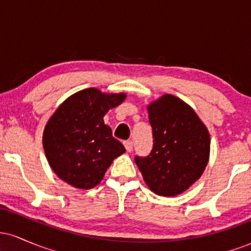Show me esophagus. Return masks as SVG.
<instances>
[{
	"instance_id": "esophagus-1",
	"label": "esophagus",
	"mask_w": 251,
	"mask_h": 251,
	"mask_svg": "<svg viewBox=\"0 0 251 251\" xmlns=\"http://www.w3.org/2000/svg\"><path fill=\"white\" fill-rule=\"evenodd\" d=\"M124 146H125L126 151L131 152L133 150V142L132 140H126V142H124Z\"/></svg>"
}]
</instances>
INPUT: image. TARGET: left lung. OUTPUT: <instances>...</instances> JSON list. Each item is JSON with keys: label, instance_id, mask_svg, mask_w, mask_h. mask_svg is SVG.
<instances>
[{"label": "left lung", "instance_id": "obj_1", "mask_svg": "<svg viewBox=\"0 0 251 251\" xmlns=\"http://www.w3.org/2000/svg\"><path fill=\"white\" fill-rule=\"evenodd\" d=\"M153 148L134 162L154 194L177 196L203 174L209 160L210 135L188 103L165 94L148 107Z\"/></svg>", "mask_w": 251, "mask_h": 251}]
</instances>
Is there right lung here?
Listing matches in <instances>:
<instances>
[{
  "label": "right lung",
  "mask_w": 251,
  "mask_h": 251,
  "mask_svg": "<svg viewBox=\"0 0 251 251\" xmlns=\"http://www.w3.org/2000/svg\"><path fill=\"white\" fill-rule=\"evenodd\" d=\"M126 96L87 88L65 100L48 120L43 149L53 171L74 188L92 189L101 181L125 148L112 135L103 116Z\"/></svg>",
  "instance_id": "1"
}]
</instances>
